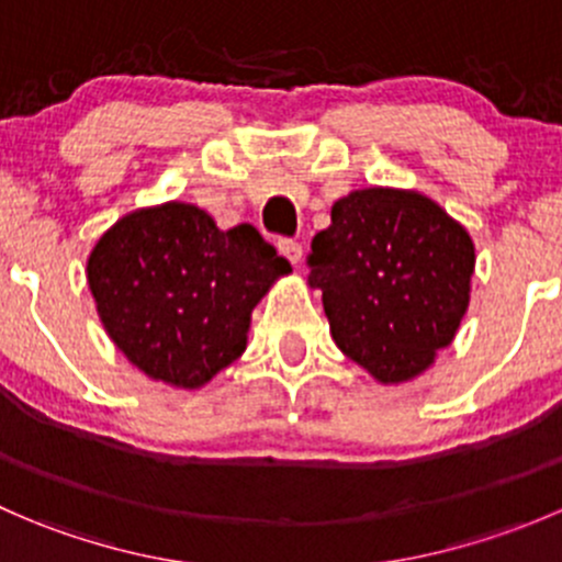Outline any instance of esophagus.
Here are the masks:
<instances>
[{"label": "esophagus", "instance_id": "1", "mask_svg": "<svg viewBox=\"0 0 562 562\" xmlns=\"http://www.w3.org/2000/svg\"><path fill=\"white\" fill-rule=\"evenodd\" d=\"M277 247H280V252L285 255L291 263H299V260H302V255H304L302 241H296V239H280V241H277Z\"/></svg>", "mask_w": 562, "mask_h": 562}]
</instances>
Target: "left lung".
Here are the masks:
<instances>
[{
    "label": "left lung",
    "instance_id": "1",
    "mask_svg": "<svg viewBox=\"0 0 562 562\" xmlns=\"http://www.w3.org/2000/svg\"><path fill=\"white\" fill-rule=\"evenodd\" d=\"M307 266L337 348L381 383H405L454 339L475 249L422 192L370 187L334 203Z\"/></svg>",
    "mask_w": 562,
    "mask_h": 562
}]
</instances>
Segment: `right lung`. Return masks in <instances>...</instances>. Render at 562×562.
<instances>
[{
	"instance_id": "obj_1",
	"label": "right lung",
	"mask_w": 562,
	"mask_h": 562,
	"mask_svg": "<svg viewBox=\"0 0 562 562\" xmlns=\"http://www.w3.org/2000/svg\"><path fill=\"white\" fill-rule=\"evenodd\" d=\"M291 263L252 228L220 231L192 203L138 209L87 263L100 321L155 381L198 389L247 348L249 315Z\"/></svg>"
}]
</instances>
